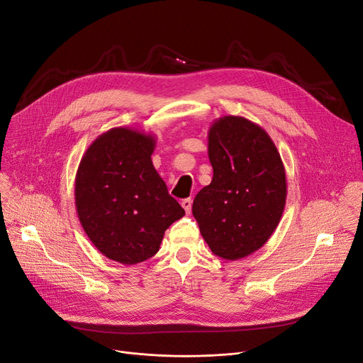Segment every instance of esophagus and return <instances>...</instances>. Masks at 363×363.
Wrapping results in <instances>:
<instances>
[{
    "label": "esophagus",
    "instance_id": "34e87169",
    "mask_svg": "<svg viewBox=\"0 0 363 363\" xmlns=\"http://www.w3.org/2000/svg\"><path fill=\"white\" fill-rule=\"evenodd\" d=\"M182 206L184 208L186 214H191V213H192V199H191V198L183 199V201H182Z\"/></svg>",
    "mask_w": 363,
    "mask_h": 363
}]
</instances>
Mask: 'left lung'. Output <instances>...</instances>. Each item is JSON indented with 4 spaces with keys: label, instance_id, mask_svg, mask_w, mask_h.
Masks as SVG:
<instances>
[{
    "label": "left lung",
    "instance_id": "left-lung-1",
    "mask_svg": "<svg viewBox=\"0 0 363 363\" xmlns=\"http://www.w3.org/2000/svg\"><path fill=\"white\" fill-rule=\"evenodd\" d=\"M208 158L213 180L196 195L192 213L216 255L240 260L278 228L286 202L285 167L266 130L235 115L211 124Z\"/></svg>",
    "mask_w": 363,
    "mask_h": 363
}]
</instances>
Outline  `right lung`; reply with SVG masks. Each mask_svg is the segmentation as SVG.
Masks as SVG:
<instances>
[{"label": "right lung", "mask_w": 363, "mask_h": 363, "mask_svg": "<svg viewBox=\"0 0 363 363\" xmlns=\"http://www.w3.org/2000/svg\"><path fill=\"white\" fill-rule=\"evenodd\" d=\"M157 137L128 127L100 134L75 177L84 232L109 260L142 263L160 250L165 230L184 216L152 164Z\"/></svg>", "instance_id": "obj_1"}]
</instances>
